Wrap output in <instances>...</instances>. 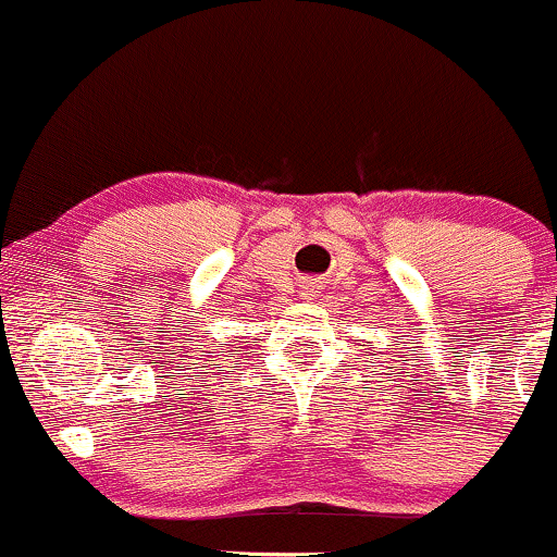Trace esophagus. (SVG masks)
<instances>
[{
	"label": "esophagus",
	"mask_w": 557,
	"mask_h": 557,
	"mask_svg": "<svg viewBox=\"0 0 557 557\" xmlns=\"http://www.w3.org/2000/svg\"><path fill=\"white\" fill-rule=\"evenodd\" d=\"M319 287H322V285H319L317 280H304V285H300V298H306V300L314 298L319 293Z\"/></svg>",
	"instance_id": "esophagus-1"
}]
</instances>
